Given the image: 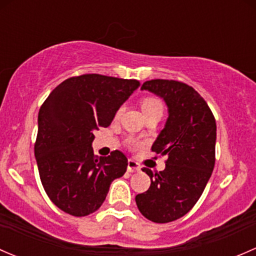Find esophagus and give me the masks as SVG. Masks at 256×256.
<instances>
[{
  "instance_id": "esophagus-1",
  "label": "esophagus",
  "mask_w": 256,
  "mask_h": 256,
  "mask_svg": "<svg viewBox=\"0 0 256 256\" xmlns=\"http://www.w3.org/2000/svg\"><path fill=\"white\" fill-rule=\"evenodd\" d=\"M141 170V166H140V164L135 162L134 160H128V172H130V173H135V172H140Z\"/></svg>"
}]
</instances>
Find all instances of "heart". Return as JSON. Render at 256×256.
I'll use <instances>...</instances> for the list:
<instances>
[{"label": "heart", "instance_id": "b5f03b06", "mask_svg": "<svg viewBox=\"0 0 256 256\" xmlns=\"http://www.w3.org/2000/svg\"><path fill=\"white\" fill-rule=\"evenodd\" d=\"M142 109H144V114H148V112H158V110H163V106H162V103H160V99H157V98H146L144 102H142ZM122 112H124V106H121L116 112L118 116H119V115Z\"/></svg>", "mask_w": 256, "mask_h": 256}]
</instances>
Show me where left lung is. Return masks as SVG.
<instances>
[{"mask_svg":"<svg viewBox=\"0 0 256 256\" xmlns=\"http://www.w3.org/2000/svg\"><path fill=\"white\" fill-rule=\"evenodd\" d=\"M142 90L156 94L168 108V119L152 150L168 156L166 168L153 173L147 192L136 196V205L147 220L168 223L186 214L198 202L214 166L216 120L202 96L178 80H152Z\"/></svg>","mask_w":256,"mask_h":256,"instance_id":"obj_1","label":"left lung"}]
</instances>
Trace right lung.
Segmentation results:
<instances>
[{"mask_svg": "<svg viewBox=\"0 0 256 256\" xmlns=\"http://www.w3.org/2000/svg\"><path fill=\"white\" fill-rule=\"evenodd\" d=\"M141 83L102 74L64 80L49 94L38 115L34 153L50 200L76 217L96 212L112 180L122 176L128 158L120 150L98 158L94 131L108 128Z\"/></svg>", "mask_w": 256, "mask_h": 256, "instance_id": "add662e5", "label": "right lung"}]
</instances>
